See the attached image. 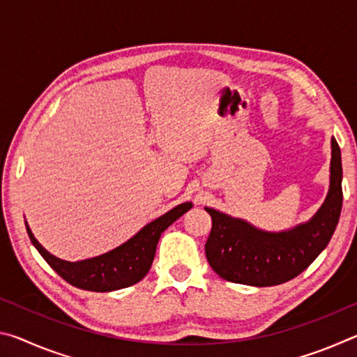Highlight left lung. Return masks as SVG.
<instances>
[{"mask_svg":"<svg viewBox=\"0 0 357 357\" xmlns=\"http://www.w3.org/2000/svg\"><path fill=\"white\" fill-rule=\"evenodd\" d=\"M342 202V155L332 138L331 189L310 222L289 231L264 233L244 220L206 208L213 219L204 245L211 268L222 279L252 287H273L294 279L329 244Z\"/></svg>","mask_w":357,"mask_h":357,"instance_id":"8db88e82","label":"left lung"}]
</instances>
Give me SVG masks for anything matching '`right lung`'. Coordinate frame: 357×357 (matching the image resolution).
I'll return each instance as SVG.
<instances>
[{"mask_svg":"<svg viewBox=\"0 0 357 357\" xmlns=\"http://www.w3.org/2000/svg\"><path fill=\"white\" fill-rule=\"evenodd\" d=\"M190 208L192 203L179 204L159 219L148 223L134 238H130L128 243L116 247L114 250L77 263L64 261V259L53 257L36 241L28 227L26 231L42 258L72 287L96 293H107L134 285L148 274L160 234Z\"/></svg>","mask_w":357,"mask_h":357,"instance_id":"obj_1","label":"right lung"}]
</instances>
